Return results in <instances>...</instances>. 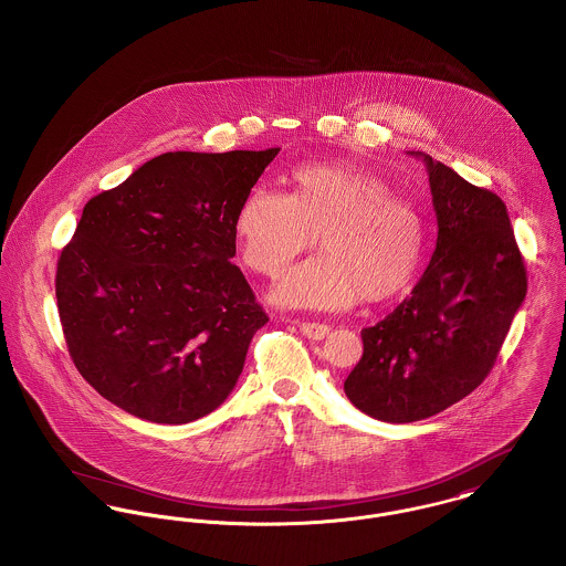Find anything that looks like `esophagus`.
<instances>
[{
    "label": "esophagus",
    "mask_w": 566,
    "mask_h": 566,
    "mask_svg": "<svg viewBox=\"0 0 566 566\" xmlns=\"http://www.w3.org/2000/svg\"><path fill=\"white\" fill-rule=\"evenodd\" d=\"M300 329L310 339H323L325 335H329V325L323 323H301Z\"/></svg>",
    "instance_id": "1"
}]
</instances>
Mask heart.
Returning <instances> with one entry per match:
<instances>
[{"instance_id":"1","label":"heart","mask_w":566,"mask_h":566,"mask_svg":"<svg viewBox=\"0 0 566 566\" xmlns=\"http://www.w3.org/2000/svg\"><path fill=\"white\" fill-rule=\"evenodd\" d=\"M293 184V195L254 188L234 222L243 263L266 277H277L321 234L325 252L277 284V303L342 310L359 295L387 300L408 284L423 252V222L385 179L355 165L325 163L295 168Z\"/></svg>"}]
</instances>
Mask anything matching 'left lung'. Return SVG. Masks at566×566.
<instances>
[{
    "mask_svg": "<svg viewBox=\"0 0 566 566\" xmlns=\"http://www.w3.org/2000/svg\"><path fill=\"white\" fill-rule=\"evenodd\" d=\"M423 158L438 239L410 297L361 332L364 357L344 380L369 417L412 423L472 394L496 364L528 277L506 205L453 168Z\"/></svg>",
    "mask_w": 566,
    "mask_h": 566,
    "instance_id": "8db88e82",
    "label": "left lung"
}]
</instances>
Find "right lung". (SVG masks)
Segmentation results:
<instances>
[{"label": "right lung", "mask_w": 566, "mask_h": 566, "mask_svg": "<svg viewBox=\"0 0 566 566\" xmlns=\"http://www.w3.org/2000/svg\"><path fill=\"white\" fill-rule=\"evenodd\" d=\"M277 151H168L85 205L55 295L67 353L102 398L168 426L229 398L269 321L231 263L234 222Z\"/></svg>", "instance_id": "right-lung-1"}]
</instances>
